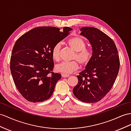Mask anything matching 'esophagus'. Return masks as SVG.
Segmentation results:
<instances>
[{
	"label": "esophagus",
	"mask_w": 131,
	"mask_h": 131,
	"mask_svg": "<svg viewBox=\"0 0 131 131\" xmlns=\"http://www.w3.org/2000/svg\"><path fill=\"white\" fill-rule=\"evenodd\" d=\"M61 76H62V77H63V78H68V77H69V76H70L69 75L64 74V73H62V74H61Z\"/></svg>",
	"instance_id": "esophagus-1"
}]
</instances>
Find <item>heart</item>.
Returning a JSON list of instances; mask_svg holds the SVG:
<instances>
[{
	"instance_id": "1",
	"label": "heart",
	"mask_w": 131,
	"mask_h": 131,
	"mask_svg": "<svg viewBox=\"0 0 131 131\" xmlns=\"http://www.w3.org/2000/svg\"><path fill=\"white\" fill-rule=\"evenodd\" d=\"M68 44L73 51H75L73 59L77 60L81 65H86L91 59L92 53L90 50L86 49V42L82 38L79 36L73 37L68 41ZM61 45L57 43L53 46L51 55L53 60L58 61L60 59V50ZM79 68V63L76 61L71 62H62L55 66L57 71L64 74H69L76 71Z\"/></svg>"
}]
</instances>
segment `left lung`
Instances as JSON below:
<instances>
[{
    "instance_id": "obj_1",
    "label": "left lung",
    "mask_w": 131,
    "mask_h": 131,
    "mask_svg": "<svg viewBox=\"0 0 131 131\" xmlns=\"http://www.w3.org/2000/svg\"><path fill=\"white\" fill-rule=\"evenodd\" d=\"M80 31L91 45L92 55L86 69L77 76L78 83L72 91L81 101L95 103L112 88L119 69V56L112 39L99 29L83 27Z\"/></svg>"
}]
</instances>
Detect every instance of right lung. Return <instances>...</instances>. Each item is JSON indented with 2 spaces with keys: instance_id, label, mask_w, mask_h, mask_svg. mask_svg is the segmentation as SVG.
Masks as SVG:
<instances>
[{
  "instance_id": "1",
  "label": "right lung",
  "mask_w": 131,
  "mask_h": 131,
  "mask_svg": "<svg viewBox=\"0 0 131 131\" xmlns=\"http://www.w3.org/2000/svg\"><path fill=\"white\" fill-rule=\"evenodd\" d=\"M51 26L34 28L16 40L10 58V71L19 92L30 102H40L52 95L61 74L52 72L53 46L69 34L72 29Z\"/></svg>"
}]
</instances>
